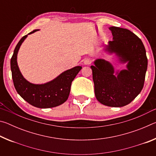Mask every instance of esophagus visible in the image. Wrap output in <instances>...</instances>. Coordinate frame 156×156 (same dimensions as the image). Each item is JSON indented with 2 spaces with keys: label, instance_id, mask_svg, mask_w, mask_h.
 I'll use <instances>...</instances> for the list:
<instances>
[{
  "label": "esophagus",
  "instance_id": "esophagus-1",
  "mask_svg": "<svg viewBox=\"0 0 156 156\" xmlns=\"http://www.w3.org/2000/svg\"><path fill=\"white\" fill-rule=\"evenodd\" d=\"M92 62V60L91 58H86L84 60V65H89Z\"/></svg>",
  "mask_w": 156,
  "mask_h": 156
}]
</instances>
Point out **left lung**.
Listing matches in <instances>:
<instances>
[{"instance_id": "left-lung-1", "label": "left lung", "mask_w": 156, "mask_h": 156, "mask_svg": "<svg viewBox=\"0 0 156 156\" xmlns=\"http://www.w3.org/2000/svg\"><path fill=\"white\" fill-rule=\"evenodd\" d=\"M113 35L105 50L115 53L126 69L114 73L110 62L97 59L91 68L96 99L106 106H125L136 98L143 88L148 60L142 41L126 29L110 27Z\"/></svg>"}]
</instances>
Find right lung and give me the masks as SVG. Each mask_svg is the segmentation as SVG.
Listing matches in <instances>:
<instances>
[{"label":"right lung","mask_w":156,"mask_h":156,"mask_svg":"<svg viewBox=\"0 0 156 156\" xmlns=\"http://www.w3.org/2000/svg\"><path fill=\"white\" fill-rule=\"evenodd\" d=\"M38 30H34L28 34H33ZM27 36V35L24 36L18 42L10 62L12 79L16 90L25 101L34 107L45 109L59 106L67 100L72 81L80 71L82 67L77 66L65 71L49 83L42 84L30 83L21 74L17 64L18 51Z\"/></svg>","instance_id":"obj_1"}]
</instances>
